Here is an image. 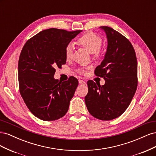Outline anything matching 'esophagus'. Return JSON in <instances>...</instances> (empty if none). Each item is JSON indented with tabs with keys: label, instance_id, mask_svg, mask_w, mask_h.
<instances>
[{
	"label": "esophagus",
	"instance_id": "obj_1",
	"mask_svg": "<svg viewBox=\"0 0 156 156\" xmlns=\"http://www.w3.org/2000/svg\"><path fill=\"white\" fill-rule=\"evenodd\" d=\"M79 83L80 84H83V85H85V84H86V82L84 81H83V80H81V79L79 80Z\"/></svg>",
	"mask_w": 156,
	"mask_h": 156
}]
</instances>
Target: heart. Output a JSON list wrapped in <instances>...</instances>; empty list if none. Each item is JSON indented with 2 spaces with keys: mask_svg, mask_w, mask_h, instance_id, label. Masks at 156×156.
I'll use <instances>...</instances> for the list:
<instances>
[{
  "mask_svg": "<svg viewBox=\"0 0 156 156\" xmlns=\"http://www.w3.org/2000/svg\"><path fill=\"white\" fill-rule=\"evenodd\" d=\"M78 44L92 53L94 58H98L101 55L100 49L102 45V39L94 32H89L79 37L77 40ZM73 45L69 43L66 47L65 57L67 60H70L73 57Z\"/></svg>",
  "mask_w": 156,
  "mask_h": 156,
  "instance_id": "heart-1",
  "label": "heart"
}]
</instances>
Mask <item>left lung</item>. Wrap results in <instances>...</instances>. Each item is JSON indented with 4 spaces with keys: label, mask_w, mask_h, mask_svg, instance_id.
I'll use <instances>...</instances> for the list:
<instances>
[{
    "label": "left lung",
    "mask_w": 156,
    "mask_h": 156,
    "mask_svg": "<svg viewBox=\"0 0 156 156\" xmlns=\"http://www.w3.org/2000/svg\"><path fill=\"white\" fill-rule=\"evenodd\" d=\"M107 38L104 59L95 69L105 83L87 82L84 100L89 112L98 119L111 120L127 109L137 88V62L133 45L126 37L111 27L103 26Z\"/></svg>",
    "instance_id": "left-lung-1"
}]
</instances>
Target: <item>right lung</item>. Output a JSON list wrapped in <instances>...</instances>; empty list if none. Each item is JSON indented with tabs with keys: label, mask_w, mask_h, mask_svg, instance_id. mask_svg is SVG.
I'll return each mask as SVG.
<instances>
[{
	"label": "right lung",
	"mask_w": 156,
	"mask_h": 156,
	"mask_svg": "<svg viewBox=\"0 0 156 156\" xmlns=\"http://www.w3.org/2000/svg\"><path fill=\"white\" fill-rule=\"evenodd\" d=\"M81 31L42 30L22 49L18 62L20 92L30 111L42 120H58L68 111L78 80L70 77L61 82L54 75L56 68L66 62V47Z\"/></svg>",
	"instance_id": "right-lung-1"
}]
</instances>
